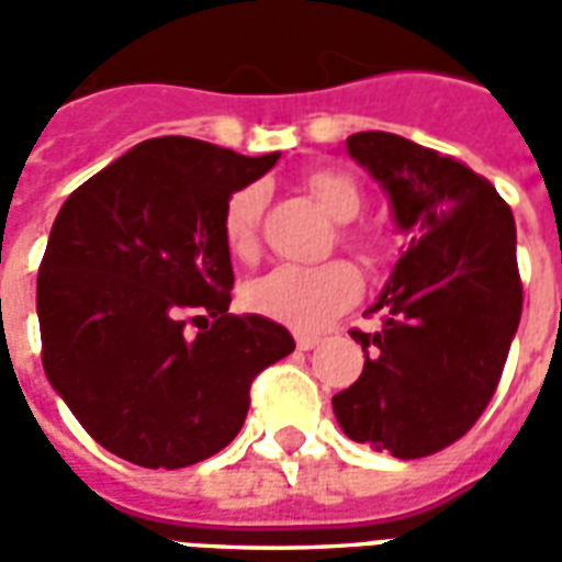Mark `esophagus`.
<instances>
[{
  "instance_id": "34e87169",
  "label": "esophagus",
  "mask_w": 562,
  "mask_h": 562,
  "mask_svg": "<svg viewBox=\"0 0 562 562\" xmlns=\"http://www.w3.org/2000/svg\"><path fill=\"white\" fill-rule=\"evenodd\" d=\"M317 341H321L317 336H296V348L300 351H312V348H317Z\"/></svg>"
}]
</instances>
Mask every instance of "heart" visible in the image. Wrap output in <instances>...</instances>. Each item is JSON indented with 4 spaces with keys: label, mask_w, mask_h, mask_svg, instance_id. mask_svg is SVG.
<instances>
[{
    "label": "heart",
    "mask_w": 562,
    "mask_h": 562,
    "mask_svg": "<svg viewBox=\"0 0 562 562\" xmlns=\"http://www.w3.org/2000/svg\"><path fill=\"white\" fill-rule=\"evenodd\" d=\"M305 190L317 199V205L341 224V241L360 257L372 260L378 254V236L366 226L348 221L357 217L363 205V190L348 172L338 169H314L305 175ZM266 209V193L260 184L238 187L224 205L226 248L238 260H250L260 248V224ZM360 296V274L351 262L329 260L317 266H274L260 278L245 284L241 300L254 314L293 326L302 333H314L329 321H336L345 308H351Z\"/></svg>",
    "instance_id": "b5f03b06"
}]
</instances>
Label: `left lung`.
Instances as JSON below:
<instances>
[{"label": "left lung", "mask_w": 562, "mask_h": 562, "mask_svg": "<svg viewBox=\"0 0 562 562\" xmlns=\"http://www.w3.org/2000/svg\"><path fill=\"white\" fill-rule=\"evenodd\" d=\"M345 145L412 241L369 308L381 329H351L366 363L333 412L348 439L417 460L465 436L496 393L524 308L515 214L487 178L402 135Z\"/></svg>", "instance_id": "obj_1"}]
</instances>
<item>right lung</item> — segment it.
<instances>
[{"mask_svg":"<svg viewBox=\"0 0 562 562\" xmlns=\"http://www.w3.org/2000/svg\"><path fill=\"white\" fill-rule=\"evenodd\" d=\"M274 162L162 135L63 202L38 266L42 363L105 451L209 460L238 436L254 378L296 348L281 324L229 314L224 205Z\"/></svg>","mask_w":562,"mask_h":562,"instance_id":"right-lung-1","label":"right lung"}]
</instances>
